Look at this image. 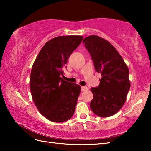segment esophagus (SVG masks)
Instances as JSON below:
<instances>
[{"mask_svg": "<svg viewBox=\"0 0 151 151\" xmlns=\"http://www.w3.org/2000/svg\"><path fill=\"white\" fill-rule=\"evenodd\" d=\"M86 90H88V87L86 86H81V91H85Z\"/></svg>", "mask_w": 151, "mask_h": 151, "instance_id": "34e87169", "label": "esophagus"}]
</instances>
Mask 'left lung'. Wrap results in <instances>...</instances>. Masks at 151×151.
Returning <instances> with one entry per match:
<instances>
[{
    "mask_svg": "<svg viewBox=\"0 0 151 151\" xmlns=\"http://www.w3.org/2000/svg\"><path fill=\"white\" fill-rule=\"evenodd\" d=\"M83 42L95 70L102 75L99 85L91 88L93 94L91 109L99 116L114 115L123 106L131 87L129 68L118 51L106 40L91 35Z\"/></svg>",
    "mask_w": 151,
    "mask_h": 151,
    "instance_id": "1",
    "label": "left lung"
}]
</instances>
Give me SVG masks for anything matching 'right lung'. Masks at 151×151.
<instances>
[{
    "label": "right lung",
    "instance_id": "1",
    "mask_svg": "<svg viewBox=\"0 0 151 151\" xmlns=\"http://www.w3.org/2000/svg\"><path fill=\"white\" fill-rule=\"evenodd\" d=\"M83 39L82 36H59L48 40L33 64L30 77L32 100L49 121H66L75 112L81 86L64 81L61 76L68 58Z\"/></svg>",
    "mask_w": 151,
    "mask_h": 151
}]
</instances>
